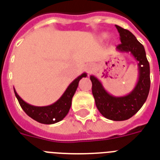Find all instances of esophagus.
<instances>
[{"instance_id": "obj_1", "label": "esophagus", "mask_w": 160, "mask_h": 160, "mask_svg": "<svg viewBox=\"0 0 160 160\" xmlns=\"http://www.w3.org/2000/svg\"><path fill=\"white\" fill-rule=\"evenodd\" d=\"M94 69V67L92 65V64H88L86 67H85V70H86L87 72H88L89 74L92 73V71H93Z\"/></svg>"}]
</instances>
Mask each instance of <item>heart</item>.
Masks as SVG:
<instances>
[{"label":"heart","mask_w":160,"mask_h":160,"mask_svg":"<svg viewBox=\"0 0 160 160\" xmlns=\"http://www.w3.org/2000/svg\"><path fill=\"white\" fill-rule=\"evenodd\" d=\"M108 37H109V35H108V33H106V32L102 33V35H101V38H102V40H105V39H107Z\"/></svg>","instance_id":"b5f03b06"}]
</instances>
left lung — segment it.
Wrapping results in <instances>:
<instances>
[{
	"instance_id": "8db88e82",
	"label": "left lung",
	"mask_w": 160,
	"mask_h": 160,
	"mask_svg": "<svg viewBox=\"0 0 160 160\" xmlns=\"http://www.w3.org/2000/svg\"><path fill=\"white\" fill-rule=\"evenodd\" d=\"M121 44L117 46L120 52H129L138 62V78L134 88L127 95L115 97L108 93L102 82L93 75L90 76L92 92L95 103L101 114L108 119L123 121L133 117L140 109L148 98L150 88V70L143 46L128 30L116 25Z\"/></svg>"
}]
</instances>
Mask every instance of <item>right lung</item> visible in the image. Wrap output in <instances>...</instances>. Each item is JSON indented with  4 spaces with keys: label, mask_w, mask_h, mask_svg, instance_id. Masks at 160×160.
Wrapping results in <instances>:
<instances>
[{
    "label": "right lung",
    "mask_w": 160,
    "mask_h": 160,
    "mask_svg": "<svg viewBox=\"0 0 160 160\" xmlns=\"http://www.w3.org/2000/svg\"><path fill=\"white\" fill-rule=\"evenodd\" d=\"M86 72L81 74L69 84L66 91L64 92V93L57 102L44 107H38L27 103L17 94L15 89L14 92L21 107L29 117L41 123L52 124L62 120L68 113L72 105V99L78 87L79 81L82 78H86Z\"/></svg>",
    "instance_id": "right-lung-1"
}]
</instances>
